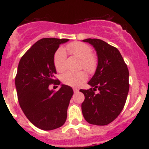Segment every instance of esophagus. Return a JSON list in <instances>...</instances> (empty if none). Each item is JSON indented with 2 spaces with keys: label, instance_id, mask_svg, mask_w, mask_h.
Returning a JSON list of instances; mask_svg holds the SVG:
<instances>
[{
  "label": "esophagus",
  "instance_id": "34e87169",
  "mask_svg": "<svg viewBox=\"0 0 149 149\" xmlns=\"http://www.w3.org/2000/svg\"><path fill=\"white\" fill-rule=\"evenodd\" d=\"M73 92H75V93H76V92H78V88H73Z\"/></svg>",
  "mask_w": 149,
  "mask_h": 149
}]
</instances>
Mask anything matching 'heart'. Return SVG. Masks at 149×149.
<instances>
[{"label": "heart", "mask_w": 149, "mask_h": 149, "mask_svg": "<svg viewBox=\"0 0 149 149\" xmlns=\"http://www.w3.org/2000/svg\"><path fill=\"white\" fill-rule=\"evenodd\" d=\"M66 50L71 55L80 59V68L85 69L90 73L96 71L97 68V58L92 54V48L90 45L81 42H73L66 45ZM66 54L61 47L57 49L54 55L53 62L57 72L61 73L66 69ZM88 78L87 73L84 71L78 72L65 73L61 77L62 82L65 85L72 87H78Z\"/></svg>", "instance_id": "b5f03b06"}]
</instances>
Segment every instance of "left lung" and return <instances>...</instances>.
I'll list each match as a JSON object with an SVG mask.
<instances>
[{
    "label": "left lung",
    "mask_w": 149,
    "mask_h": 149,
    "mask_svg": "<svg viewBox=\"0 0 149 149\" xmlns=\"http://www.w3.org/2000/svg\"><path fill=\"white\" fill-rule=\"evenodd\" d=\"M93 45L98 56L95 75L88 82L92 88L80 90L85 95L82 112L89 123L107 125L123 109L129 92V71L116 47L100 39L83 40ZM98 88L99 93L94 92Z\"/></svg>",
    "instance_id": "obj_1"
}]
</instances>
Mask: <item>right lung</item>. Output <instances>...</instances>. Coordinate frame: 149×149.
<instances>
[{
  "label": "right lung",
  "mask_w": 149,
  "mask_h": 149,
  "mask_svg": "<svg viewBox=\"0 0 149 149\" xmlns=\"http://www.w3.org/2000/svg\"><path fill=\"white\" fill-rule=\"evenodd\" d=\"M69 39L45 38L38 40L22 56L15 77L19 104L29 120L43 130L60 127L66 122L73 89L61 85L58 91L49 90L59 85L53 59L59 45Z\"/></svg>",
  "instance_id": "1"
}]
</instances>
